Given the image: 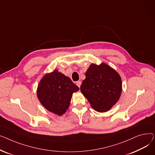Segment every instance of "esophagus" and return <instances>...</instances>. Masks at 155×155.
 Instances as JSON below:
<instances>
[{
    "label": "esophagus",
    "instance_id": "esophagus-1",
    "mask_svg": "<svg viewBox=\"0 0 155 155\" xmlns=\"http://www.w3.org/2000/svg\"><path fill=\"white\" fill-rule=\"evenodd\" d=\"M77 85L80 88V85H81V84H82V82H81V81H78V82H77Z\"/></svg>",
    "mask_w": 155,
    "mask_h": 155
}]
</instances>
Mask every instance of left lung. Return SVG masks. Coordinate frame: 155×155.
<instances>
[{
  "mask_svg": "<svg viewBox=\"0 0 155 155\" xmlns=\"http://www.w3.org/2000/svg\"><path fill=\"white\" fill-rule=\"evenodd\" d=\"M80 91L95 110H109L119 100L122 80L118 73L107 64H92L85 73Z\"/></svg>",
  "mask_w": 155,
  "mask_h": 155,
  "instance_id": "obj_1",
  "label": "left lung"
}]
</instances>
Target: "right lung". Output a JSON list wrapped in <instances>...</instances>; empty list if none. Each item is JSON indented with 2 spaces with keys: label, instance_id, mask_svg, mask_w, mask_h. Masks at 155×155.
<instances>
[{
  "label": "right lung",
  "instance_id": "1",
  "mask_svg": "<svg viewBox=\"0 0 155 155\" xmlns=\"http://www.w3.org/2000/svg\"><path fill=\"white\" fill-rule=\"evenodd\" d=\"M78 90L69 77L56 70L40 81L37 95L47 110L61 116L68 109L73 93Z\"/></svg>",
  "mask_w": 155,
  "mask_h": 155
}]
</instances>
